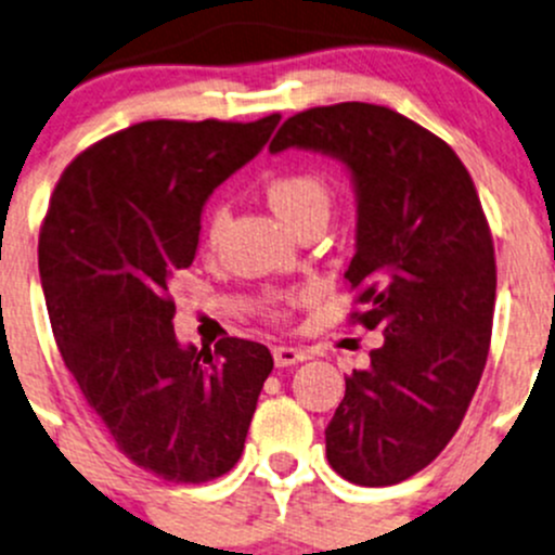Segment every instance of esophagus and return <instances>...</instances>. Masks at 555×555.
Returning a JSON list of instances; mask_svg holds the SVG:
<instances>
[{"label":"esophagus","mask_w":555,"mask_h":555,"mask_svg":"<svg viewBox=\"0 0 555 555\" xmlns=\"http://www.w3.org/2000/svg\"><path fill=\"white\" fill-rule=\"evenodd\" d=\"M306 351L304 349H295V346H276L273 349V362H276V367H293L298 365V362L306 360Z\"/></svg>","instance_id":"esophagus-1"}]
</instances>
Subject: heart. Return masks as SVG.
<instances>
[{
  "mask_svg": "<svg viewBox=\"0 0 555 555\" xmlns=\"http://www.w3.org/2000/svg\"><path fill=\"white\" fill-rule=\"evenodd\" d=\"M266 198L271 209L287 222L289 228L300 225L309 217L324 215L330 211V184L319 173L311 171H282L273 173L266 182ZM228 222V211L222 206H215L206 220V244H217L222 228Z\"/></svg>",
  "mask_w": 555,
  "mask_h": 555,
  "instance_id": "b5f03b06",
  "label": "heart"
}]
</instances>
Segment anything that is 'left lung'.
I'll return each mask as SVG.
<instances>
[{
    "instance_id": "8db88e82",
    "label": "left lung",
    "mask_w": 555,
    "mask_h": 555,
    "mask_svg": "<svg viewBox=\"0 0 555 555\" xmlns=\"http://www.w3.org/2000/svg\"><path fill=\"white\" fill-rule=\"evenodd\" d=\"M349 171L357 198L351 289L365 330H382L371 367L346 378L324 429L327 462L357 486H391L449 446L483 376L496 266L489 222L456 153L378 104L313 106L276 131Z\"/></svg>"
}]
</instances>
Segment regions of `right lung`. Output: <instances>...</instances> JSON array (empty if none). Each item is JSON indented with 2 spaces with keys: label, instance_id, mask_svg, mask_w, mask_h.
I'll list each match as a JSON object with an SVG mask.
<instances>
[{
  "label": "right lung",
  "instance_id": "right-lung-1",
  "mask_svg": "<svg viewBox=\"0 0 555 555\" xmlns=\"http://www.w3.org/2000/svg\"><path fill=\"white\" fill-rule=\"evenodd\" d=\"M279 120H147L112 133L66 166L39 233L44 304L72 378L117 449L171 483H206L238 462L273 371L255 340L179 344L169 282L193 266L209 195Z\"/></svg>",
  "mask_w": 555,
  "mask_h": 555
}]
</instances>
